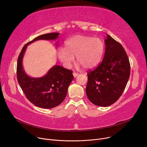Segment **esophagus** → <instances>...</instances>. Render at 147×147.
<instances>
[{
	"mask_svg": "<svg viewBox=\"0 0 147 147\" xmlns=\"http://www.w3.org/2000/svg\"><path fill=\"white\" fill-rule=\"evenodd\" d=\"M73 76H74V78H76V77H77V76H78L79 75V74H78V73H76V72H73Z\"/></svg>",
	"mask_w": 147,
	"mask_h": 147,
	"instance_id": "esophagus-1",
	"label": "esophagus"
}]
</instances>
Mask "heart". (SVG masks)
Wrapping results in <instances>:
<instances>
[{"label": "heart", "instance_id": "obj_1", "mask_svg": "<svg viewBox=\"0 0 147 147\" xmlns=\"http://www.w3.org/2000/svg\"><path fill=\"white\" fill-rule=\"evenodd\" d=\"M104 52V44L99 38L76 35L69 38L65 43L64 48H59L57 55L65 68H69L74 60L84 68L96 67L101 61Z\"/></svg>", "mask_w": 147, "mask_h": 147}]
</instances>
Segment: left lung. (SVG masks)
Segmentation results:
<instances>
[{
    "mask_svg": "<svg viewBox=\"0 0 147 147\" xmlns=\"http://www.w3.org/2000/svg\"><path fill=\"white\" fill-rule=\"evenodd\" d=\"M103 59L93 70L88 72L86 93L89 101L99 107L115 103L122 95L128 82L130 65L122 45L110 35L105 39Z\"/></svg>",
    "mask_w": 147,
    "mask_h": 147,
    "instance_id": "obj_1",
    "label": "left lung"
}]
</instances>
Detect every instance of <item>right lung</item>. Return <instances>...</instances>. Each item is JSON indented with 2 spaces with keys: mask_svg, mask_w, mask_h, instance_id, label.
<instances>
[{
  "mask_svg": "<svg viewBox=\"0 0 147 147\" xmlns=\"http://www.w3.org/2000/svg\"><path fill=\"white\" fill-rule=\"evenodd\" d=\"M58 36V33H51L36 37L24 46L18 58L17 76L20 86L29 101L42 109H52L63 102L74 79L73 71L55 65L42 78H30L23 69L22 58L27 45L38 40H56Z\"/></svg>",
  "mask_w": 147,
  "mask_h": 147,
  "instance_id": "1",
  "label": "right lung"
}]
</instances>
